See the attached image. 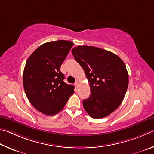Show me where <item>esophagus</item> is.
Wrapping results in <instances>:
<instances>
[{"mask_svg": "<svg viewBox=\"0 0 154 154\" xmlns=\"http://www.w3.org/2000/svg\"><path fill=\"white\" fill-rule=\"evenodd\" d=\"M75 87L76 88H79V82H78V81H76L75 82Z\"/></svg>", "mask_w": 154, "mask_h": 154, "instance_id": "1", "label": "esophagus"}]
</instances>
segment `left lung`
I'll list each match as a JSON object with an SVG mask.
<instances>
[{"instance_id": "obj_1", "label": "left lung", "mask_w": 154, "mask_h": 154, "mask_svg": "<svg viewBox=\"0 0 154 154\" xmlns=\"http://www.w3.org/2000/svg\"><path fill=\"white\" fill-rule=\"evenodd\" d=\"M72 53L89 82L91 95L82 101L85 109L93 118L107 116L126 95L128 74L125 63L116 54L95 47L78 46Z\"/></svg>"}]
</instances>
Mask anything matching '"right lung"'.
<instances>
[{"label":"right lung","mask_w":154,"mask_h":154,"mask_svg":"<svg viewBox=\"0 0 154 154\" xmlns=\"http://www.w3.org/2000/svg\"><path fill=\"white\" fill-rule=\"evenodd\" d=\"M74 43L60 40L40 45L26 61L23 74L24 91L29 101L38 111L47 116L63 108L74 87L63 82L62 63Z\"/></svg>","instance_id":"add662e5"}]
</instances>
